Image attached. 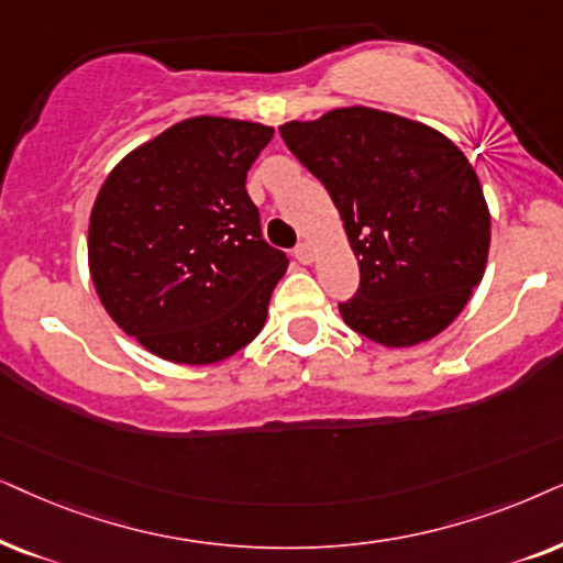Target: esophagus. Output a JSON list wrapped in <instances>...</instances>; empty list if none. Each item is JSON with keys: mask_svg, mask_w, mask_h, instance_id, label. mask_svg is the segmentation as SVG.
<instances>
[{"mask_svg": "<svg viewBox=\"0 0 563 563\" xmlns=\"http://www.w3.org/2000/svg\"><path fill=\"white\" fill-rule=\"evenodd\" d=\"M294 254H296L298 262H303V265H309V262L313 260V246H311L309 242H301V244L296 246Z\"/></svg>", "mask_w": 563, "mask_h": 563, "instance_id": "34e87169", "label": "esophagus"}]
</instances>
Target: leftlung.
<instances>
[{
  "label": "left lung",
  "mask_w": 563,
  "mask_h": 563,
  "mask_svg": "<svg viewBox=\"0 0 563 563\" xmlns=\"http://www.w3.org/2000/svg\"><path fill=\"white\" fill-rule=\"evenodd\" d=\"M327 187L360 265L344 324L386 347L440 334L468 303L489 254V208L474 167L430 125L373 108L280 125Z\"/></svg>",
  "instance_id": "8db88e82"
}]
</instances>
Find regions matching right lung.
I'll return each instance as SVG.
<instances>
[{
  "label": "right lung",
  "instance_id": "add662e5",
  "mask_svg": "<svg viewBox=\"0 0 563 563\" xmlns=\"http://www.w3.org/2000/svg\"><path fill=\"white\" fill-rule=\"evenodd\" d=\"M273 133L250 120H183L100 187L89 273L112 321L154 355L219 363L265 327L288 257L262 239L246 172Z\"/></svg>",
  "mask_w": 563,
  "mask_h": 563
}]
</instances>
